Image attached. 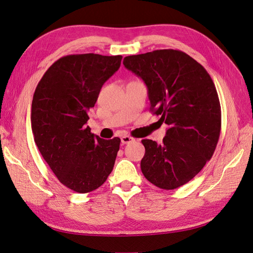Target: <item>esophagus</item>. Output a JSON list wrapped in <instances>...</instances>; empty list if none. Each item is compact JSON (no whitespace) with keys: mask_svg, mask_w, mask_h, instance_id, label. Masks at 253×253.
<instances>
[{"mask_svg":"<svg viewBox=\"0 0 253 253\" xmlns=\"http://www.w3.org/2000/svg\"><path fill=\"white\" fill-rule=\"evenodd\" d=\"M133 141H134V138H132L131 136H122L121 137L122 144H127V143H131Z\"/></svg>","mask_w":253,"mask_h":253,"instance_id":"1","label":"esophagus"}]
</instances>
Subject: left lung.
<instances>
[{"instance_id":"left-lung-1","label":"left lung","mask_w":253,"mask_h":253,"mask_svg":"<svg viewBox=\"0 0 253 253\" xmlns=\"http://www.w3.org/2000/svg\"><path fill=\"white\" fill-rule=\"evenodd\" d=\"M145 84L151 110L168 125L163 143L143 139L141 171L153 185L172 190L192 179L212 157L221 114L215 85L187 53L160 49L124 59Z\"/></svg>"}]
</instances>
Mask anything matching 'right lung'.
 <instances>
[{"label":"right lung","instance_id":"right-lung-1","mask_svg":"<svg viewBox=\"0 0 253 253\" xmlns=\"http://www.w3.org/2000/svg\"><path fill=\"white\" fill-rule=\"evenodd\" d=\"M121 59L97 53L63 57L35 90L30 115L35 142L60 182L78 193L100 187L116 160L120 138L102 139L86 124L89 109Z\"/></svg>","mask_w":253,"mask_h":253}]
</instances>
